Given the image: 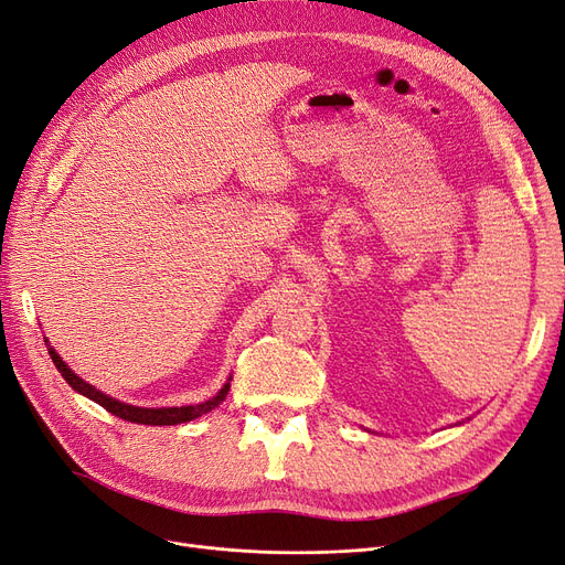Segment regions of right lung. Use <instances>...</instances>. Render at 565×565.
Returning a JSON list of instances; mask_svg holds the SVG:
<instances>
[{
	"label": "right lung",
	"instance_id": "add662e5",
	"mask_svg": "<svg viewBox=\"0 0 565 565\" xmlns=\"http://www.w3.org/2000/svg\"><path fill=\"white\" fill-rule=\"evenodd\" d=\"M46 345H49V339H46ZM49 355L55 364L57 372L63 374V379L70 383L72 391H76L79 395L93 399L95 404H100L103 408H107L109 414L119 416L124 420H130V423H138V425H180V423H189L193 418H201L203 414L212 412V408L220 406L226 395H228V387H231V376L226 379V383L220 387L215 397H210L201 404H186V406H159V408H151V406H132L128 402H121L116 397H109L105 395L103 391H97L95 385L86 383L82 376H76L72 369L63 362V358L55 353V348L49 345Z\"/></svg>",
	"mask_w": 565,
	"mask_h": 565
}]
</instances>
